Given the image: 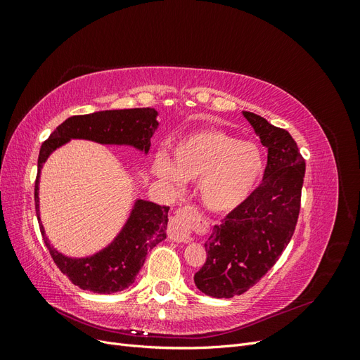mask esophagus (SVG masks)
Wrapping results in <instances>:
<instances>
[{
  "instance_id": "34e87169",
  "label": "esophagus",
  "mask_w": 360,
  "mask_h": 360,
  "mask_svg": "<svg viewBox=\"0 0 360 360\" xmlns=\"http://www.w3.org/2000/svg\"><path fill=\"white\" fill-rule=\"evenodd\" d=\"M195 217V210L192 207L180 210L177 216L172 217L168 236L176 243H188L191 240V224Z\"/></svg>"
}]
</instances>
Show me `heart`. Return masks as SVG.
Here are the masks:
<instances>
[{
  "mask_svg": "<svg viewBox=\"0 0 360 360\" xmlns=\"http://www.w3.org/2000/svg\"><path fill=\"white\" fill-rule=\"evenodd\" d=\"M153 171L167 181H197L201 204L213 213L240 207L261 180L264 155L252 141H237L221 130H200L172 147L171 162L156 156Z\"/></svg>",
  "mask_w": 360,
  "mask_h": 360,
  "instance_id": "obj_1",
  "label": "heart"
}]
</instances>
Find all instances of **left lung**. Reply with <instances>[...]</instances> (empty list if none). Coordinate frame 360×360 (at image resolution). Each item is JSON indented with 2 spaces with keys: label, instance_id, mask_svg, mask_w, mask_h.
<instances>
[{
  "label": "left lung",
  "instance_id": "obj_1",
  "mask_svg": "<svg viewBox=\"0 0 360 360\" xmlns=\"http://www.w3.org/2000/svg\"><path fill=\"white\" fill-rule=\"evenodd\" d=\"M242 114L267 148V167L259 186L204 243L207 261L193 281L216 299L240 296L267 274L290 243L300 210L304 160L297 144L285 129Z\"/></svg>",
  "mask_w": 360,
  "mask_h": 360
}]
</instances>
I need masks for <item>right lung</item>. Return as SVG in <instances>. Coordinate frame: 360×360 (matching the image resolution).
Here are the masks:
<instances>
[{
    "label": "right lung",
    "mask_w": 360,
    "mask_h": 360,
    "mask_svg": "<svg viewBox=\"0 0 360 360\" xmlns=\"http://www.w3.org/2000/svg\"><path fill=\"white\" fill-rule=\"evenodd\" d=\"M158 115L159 112L155 108L75 115L53 130L40 148L34 191L40 231L53 263L82 290L111 294L123 291L134 284L141 267L144 266L147 254L167 238L169 207L136 198L122 230L110 243L91 255L69 257L51 245L41 224L39 201L41 168L53 151L66 146L72 139L93 141L102 146L132 147L146 156L148 155L151 136L159 127Z\"/></svg>",
    "instance_id": "add662e5"
}]
</instances>
